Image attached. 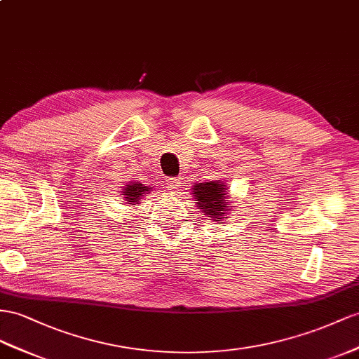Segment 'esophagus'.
I'll return each instance as SVG.
<instances>
[{
	"instance_id": "esophagus-1",
	"label": "esophagus",
	"mask_w": 359,
	"mask_h": 359,
	"mask_svg": "<svg viewBox=\"0 0 359 359\" xmlns=\"http://www.w3.org/2000/svg\"><path fill=\"white\" fill-rule=\"evenodd\" d=\"M167 185H168V189H170V191H177V189L180 188V179H177V177L168 179Z\"/></svg>"
}]
</instances>
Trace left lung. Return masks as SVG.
<instances>
[{"instance_id":"left-lung-1","label":"left lung","mask_w":359,"mask_h":359,"mask_svg":"<svg viewBox=\"0 0 359 359\" xmlns=\"http://www.w3.org/2000/svg\"><path fill=\"white\" fill-rule=\"evenodd\" d=\"M191 191L194 194L197 209L212 222H222L223 218H227L229 210L233 208L231 205L232 201H229L227 187L223 180L197 183Z\"/></svg>"}]
</instances>
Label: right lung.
Returning a JSON list of instances; mask_svg holds the SVG:
<instances>
[{"label": "right lung", "instance_id": "add662e5", "mask_svg": "<svg viewBox=\"0 0 359 359\" xmlns=\"http://www.w3.org/2000/svg\"><path fill=\"white\" fill-rule=\"evenodd\" d=\"M153 189V187H145L144 183L140 182H128L126 183V187L123 188V198L126 205H135L137 206L142 201V197L145 194H150V191Z\"/></svg>", "mask_w": 359, "mask_h": 359}]
</instances>
